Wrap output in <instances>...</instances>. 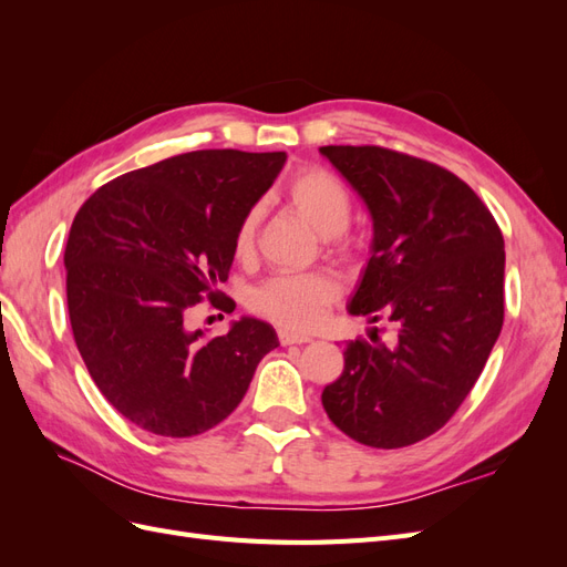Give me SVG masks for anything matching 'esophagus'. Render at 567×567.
Returning a JSON list of instances; mask_svg holds the SVG:
<instances>
[{"instance_id": "obj_1", "label": "esophagus", "mask_w": 567, "mask_h": 567, "mask_svg": "<svg viewBox=\"0 0 567 567\" xmlns=\"http://www.w3.org/2000/svg\"><path fill=\"white\" fill-rule=\"evenodd\" d=\"M279 342L281 346H300V342H312V338L284 329V331H279Z\"/></svg>"}]
</instances>
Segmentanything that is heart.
<instances>
[{"label": "heart", "instance_id": "heart-1", "mask_svg": "<svg viewBox=\"0 0 567 567\" xmlns=\"http://www.w3.org/2000/svg\"><path fill=\"white\" fill-rule=\"evenodd\" d=\"M286 203L300 215L321 238L340 255H348L340 244V234L350 227L352 198L338 177L326 169H305L286 188ZM260 208H252L236 231V255L248 257L255 250L257 229H260ZM340 296V284L329 271L288 274L274 277L257 286L250 296V307L269 321L290 331H312Z\"/></svg>", "mask_w": 567, "mask_h": 567}]
</instances>
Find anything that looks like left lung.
<instances>
[{
  "label": "left lung",
  "instance_id": "obj_1",
  "mask_svg": "<svg viewBox=\"0 0 567 567\" xmlns=\"http://www.w3.org/2000/svg\"><path fill=\"white\" fill-rule=\"evenodd\" d=\"M371 215L373 238L348 312L385 317V346L350 340L321 404L375 450L414 444L452 419L504 323V236L450 169L381 146H321ZM379 338V336H375Z\"/></svg>",
  "mask_w": 567,
  "mask_h": 567
}]
</instances>
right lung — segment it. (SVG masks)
Instances as JSON below:
<instances>
[{"mask_svg":"<svg viewBox=\"0 0 567 567\" xmlns=\"http://www.w3.org/2000/svg\"><path fill=\"white\" fill-rule=\"evenodd\" d=\"M286 153L192 151L109 182L82 205L65 246L75 346L101 394L163 437L210 431L241 404L260 359L279 348L262 319L225 336L188 329L194 307L219 300L236 231Z\"/></svg>","mask_w":567,"mask_h":567,"instance_id":"obj_1","label":"right lung"}]
</instances>
